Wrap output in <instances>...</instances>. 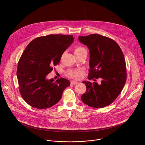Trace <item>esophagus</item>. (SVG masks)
Returning <instances> with one entry per match:
<instances>
[{
    "label": "esophagus",
    "mask_w": 145,
    "mask_h": 145,
    "mask_svg": "<svg viewBox=\"0 0 145 145\" xmlns=\"http://www.w3.org/2000/svg\"><path fill=\"white\" fill-rule=\"evenodd\" d=\"M77 83H78V82H76V81H72V82H71V84H72V85H74V84H77Z\"/></svg>",
    "instance_id": "1"
}]
</instances>
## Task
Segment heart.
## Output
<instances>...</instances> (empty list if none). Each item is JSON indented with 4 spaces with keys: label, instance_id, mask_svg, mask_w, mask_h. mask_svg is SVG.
I'll list each match as a JSON object with an SVG mask.
<instances>
[{
    "label": "heart",
    "instance_id": "obj_1",
    "mask_svg": "<svg viewBox=\"0 0 145 145\" xmlns=\"http://www.w3.org/2000/svg\"><path fill=\"white\" fill-rule=\"evenodd\" d=\"M85 50H86V49L83 47L76 46L74 49V53L76 56H78L82 54ZM83 73V71L80 69H69L66 72L67 76L74 79L80 78Z\"/></svg>",
    "mask_w": 145,
    "mask_h": 145
}]
</instances>
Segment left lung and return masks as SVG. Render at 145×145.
Here are the masks:
<instances>
[{
    "label": "left lung",
    "instance_id": "left-lung-1",
    "mask_svg": "<svg viewBox=\"0 0 145 145\" xmlns=\"http://www.w3.org/2000/svg\"><path fill=\"white\" fill-rule=\"evenodd\" d=\"M78 39L90 51L88 79L102 80L101 84L83 82L86 91L82 101L91 107L102 108L112 103L124 87L127 73L123 53L116 42L106 36L94 34Z\"/></svg>",
    "mask_w": 145,
    "mask_h": 145
}]
</instances>
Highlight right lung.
<instances>
[{"instance_id":"right-lung-1","label":"right lung","mask_w":145,"mask_h":145,"mask_svg":"<svg viewBox=\"0 0 145 145\" xmlns=\"http://www.w3.org/2000/svg\"><path fill=\"white\" fill-rule=\"evenodd\" d=\"M74 39L73 35H48L36 38L25 49L18 63L17 76L22 97L31 106L49 108L61 99L70 82L61 78L54 82L46 76L59 63Z\"/></svg>"}]
</instances>
